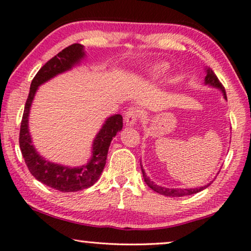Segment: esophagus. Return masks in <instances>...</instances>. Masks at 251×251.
Listing matches in <instances>:
<instances>
[{"label":"esophagus","instance_id":"esophagus-1","mask_svg":"<svg viewBox=\"0 0 251 251\" xmlns=\"http://www.w3.org/2000/svg\"><path fill=\"white\" fill-rule=\"evenodd\" d=\"M139 117H140V112H139V110L135 108H130L128 111H126V117H125L126 125V126H134L135 122L138 121Z\"/></svg>","mask_w":251,"mask_h":251}]
</instances>
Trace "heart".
Here are the masks:
<instances>
[{
  "instance_id": "obj_1",
  "label": "heart",
  "mask_w": 251,
  "mask_h": 251,
  "mask_svg": "<svg viewBox=\"0 0 251 251\" xmlns=\"http://www.w3.org/2000/svg\"><path fill=\"white\" fill-rule=\"evenodd\" d=\"M164 69V67L162 64H157V65H154V67H152L150 69V73H152V75H158L159 72H161L162 70Z\"/></svg>"
}]
</instances>
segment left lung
Segmentation results:
<instances>
[{
  "mask_svg": "<svg viewBox=\"0 0 251 251\" xmlns=\"http://www.w3.org/2000/svg\"><path fill=\"white\" fill-rule=\"evenodd\" d=\"M207 75L204 77V83L210 85V87L213 88H217L219 89L221 92L224 93V98L227 99V94H226V90L224 88V85L221 84V82L219 81L218 77L215 75V72L212 71L211 69H207ZM141 164V163H140ZM142 175H143V178H145V181L148 184V187H150L152 189L153 191L158 192L160 195H163V196H167V197H182V196H190V195H194L197 194V192H200L201 190H203V189H206L207 187L210 186V183L206 184V186L203 187H200V188H194V189H170V188H164V187H160L158 184H155L153 181H151V180L148 178L145 170L142 169Z\"/></svg>",
  "mask_w": 251,
  "mask_h": 251,
  "instance_id": "8db88e82",
  "label": "left lung"
}]
</instances>
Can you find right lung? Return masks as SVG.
Segmentation results:
<instances>
[{"mask_svg": "<svg viewBox=\"0 0 251 251\" xmlns=\"http://www.w3.org/2000/svg\"><path fill=\"white\" fill-rule=\"evenodd\" d=\"M84 55L83 45L79 43L71 44L49 60L39 70L32 80L20 128V149L28 171L45 186L62 192L83 190L98 181L105 166L111 140L116 137L123 126L121 114H114L106 119L93 141L91 159L87 164L81 167L70 168L48 161L41 157L33 147L28 132V113L36 90L41 84L52 79L53 76L72 69V67L80 62L81 59H83Z\"/></svg>", "mask_w": 251, "mask_h": 251, "instance_id": "right-lung-1", "label": "right lung"}]
</instances>
